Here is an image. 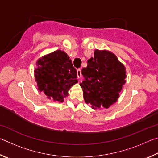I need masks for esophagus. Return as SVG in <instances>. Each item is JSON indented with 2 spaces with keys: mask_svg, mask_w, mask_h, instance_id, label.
<instances>
[{
  "mask_svg": "<svg viewBox=\"0 0 158 158\" xmlns=\"http://www.w3.org/2000/svg\"><path fill=\"white\" fill-rule=\"evenodd\" d=\"M77 77H78L79 79L81 78V69H77Z\"/></svg>",
  "mask_w": 158,
  "mask_h": 158,
  "instance_id": "esophagus-1",
  "label": "esophagus"
}]
</instances>
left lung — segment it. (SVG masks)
I'll return each mask as SVG.
<instances>
[{
  "instance_id": "1",
  "label": "left lung",
  "mask_w": 158,
  "mask_h": 158,
  "mask_svg": "<svg viewBox=\"0 0 158 158\" xmlns=\"http://www.w3.org/2000/svg\"><path fill=\"white\" fill-rule=\"evenodd\" d=\"M84 80L80 83L84 100L93 109H107L118 100L125 84L126 71L116 56L107 50L95 49L94 56L83 68Z\"/></svg>"
}]
</instances>
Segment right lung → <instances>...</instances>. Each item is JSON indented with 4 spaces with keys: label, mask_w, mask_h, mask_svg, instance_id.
<instances>
[{
    "label": "right lung",
    "mask_w": 158,
    "mask_h": 158,
    "mask_svg": "<svg viewBox=\"0 0 158 158\" xmlns=\"http://www.w3.org/2000/svg\"><path fill=\"white\" fill-rule=\"evenodd\" d=\"M35 79L40 92L48 99L63 102L68 90L77 83V73L69 56L61 50L44 55L36 62Z\"/></svg>",
    "instance_id": "add662e5"
}]
</instances>
